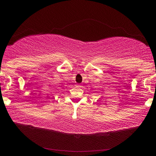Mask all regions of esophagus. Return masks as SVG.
<instances>
[{
	"label": "esophagus",
	"mask_w": 156,
	"mask_h": 156,
	"mask_svg": "<svg viewBox=\"0 0 156 156\" xmlns=\"http://www.w3.org/2000/svg\"><path fill=\"white\" fill-rule=\"evenodd\" d=\"M78 87H80V86H78Z\"/></svg>",
	"instance_id": "esophagus-1"
}]
</instances>
